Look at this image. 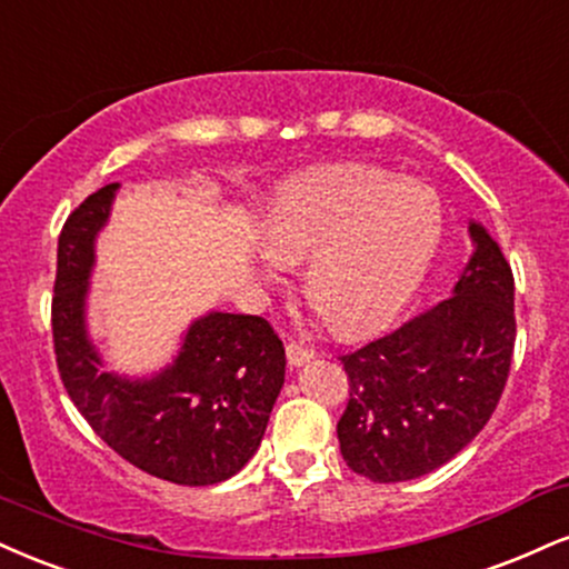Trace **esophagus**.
I'll return each instance as SVG.
<instances>
[{"instance_id":"esophagus-1","label":"esophagus","mask_w":569,"mask_h":569,"mask_svg":"<svg viewBox=\"0 0 569 569\" xmlns=\"http://www.w3.org/2000/svg\"><path fill=\"white\" fill-rule=\"evenodd\" d=\"M286 358H289L291 366H302V362L315 358V352L310 350V347H305V345H299V341L289 339V341H286Z\"/></svg>"}]
</instances>
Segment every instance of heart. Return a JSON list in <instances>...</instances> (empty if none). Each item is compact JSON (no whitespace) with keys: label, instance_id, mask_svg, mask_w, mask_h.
Instances as JSON below:
<instances>
[{"label":"heart","instance_id":"heart-1","mask_svg":"<svg viewBox=\"0 0 569 569\" xmlns=\"http://www.w3.org/2000/svg\"><path fill=\"white\" fill-rule=\"evenodd\" d=\"M440 236L429 188L362 163L328 167L272 211L264 249L278 264L310 259L305 291L339 333H366L408 302Z\"/></svg>","mask_w":569,"mask_h":569}]
</instances>
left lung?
Masks as SVG:
<instances>
[{
	"instance_id": "obj_1",
	"label": "left lung",
	"mask_w": 569,
	"mask_h": 569,
	"mask_svg": "<svg viewBox=\"0 0 569 569\" xmlns=\"http://www.w3.org/2000/svg\"><path fill=\"white\" fill-rule=\"evenodd\" d=\"M477 249L453 297L339 355L350 400L337 423L347 467L406 482L448 463L482 432L515 358V276L498 243L471 224Z\"/></svg>"
}]
</instances>
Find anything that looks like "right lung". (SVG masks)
I'll return each instance as SVG.
<instances>
[{"label": "right lung", "instance_id": "1", "mask_svg": "<svg viewBox=\"0 0 569 569\" xmlns=\"http://www.w3.org/2000/svg\"><path fill=\"white\" fill-rule=\"evenodd\" d=\"M119 182L87 196L58 238L52 345L60 381L94 435L124 461L174 485L228 480L257 453L283 387V341L259 315L211 312L184 337L180 358L150 381L100 368L87 341L84 293L94 232Z\"/></svg>", "mask_w": 569, "mask_h": 569}]
</instances>
